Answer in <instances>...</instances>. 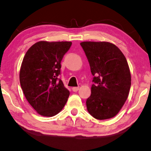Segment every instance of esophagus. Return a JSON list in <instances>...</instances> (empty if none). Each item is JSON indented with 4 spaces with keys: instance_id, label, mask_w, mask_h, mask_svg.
<instances>
[{
    "instance_id": "obj_1",
    "label": "esophagus",
    "mask_w": 151,
    "mask_h": 151,
    "mask_svg": "<svg viewBox=\"0 0 151 151\" xmlns=\"http://www.w3.org/2000/svg\"><path fill=\"white\" fill-rule=\"evenodd\" d=\"M78 89H79V87H73L72 88L73 91H74V92L78 91Z\"/></svg>"
}]
</instances>
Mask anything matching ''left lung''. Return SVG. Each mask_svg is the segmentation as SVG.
<instances>
[{"instance_id": "obj_1", "label": "left lung", "mask_w": 151, "mask_h": 151, "mask_svg": "<svg viewBox=\"0 0 151 151\" xmlns=\"http://www.w3.org/2000/svg\"><path fill=\"white\" fill-rule=\"evenodd\" d=\"M82 48L94 77L86 100L88 113L99 120L116 116L127 100L131 75L125 57L108 42H83Z\"/></svg>"}]
</instances>
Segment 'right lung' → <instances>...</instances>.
I'll return each mask as SVG.
<instances>
[{
  "label": "right lung",
  "mask_w": 151,
  "mask_h": 151,
  "mask_svg": "<svg viewBox=\"0 0 151 151\" xmlns=\"http://www.w3.org/2000/svg\"><path fill=\"white\" fill-rule=\"evenodd\" d=\"M71 45V42L40 41L24 57L19 73L21 87L29 104L42 116H55L68 101L69 91L58 76L61 60Z\"/></svg>",
  "instance_id": "add662e5"
}]
</instances>
